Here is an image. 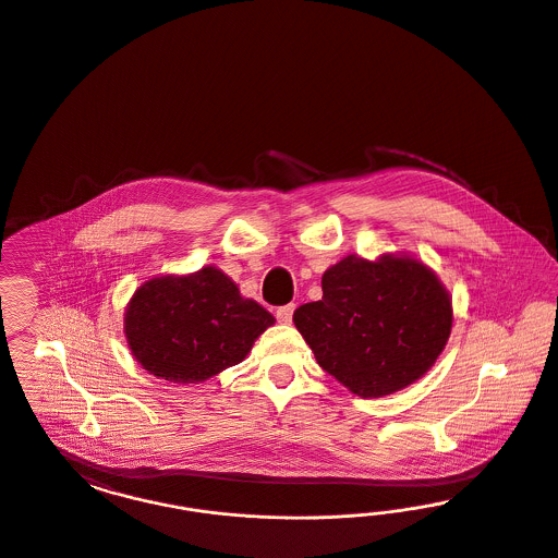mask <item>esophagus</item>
<instances>
[{"instance_id":"34e87169","label":"esophagus","mask_w":558,"mask_h":558,"mask_svg":"<svg viewBox=\"0 0 558 558\" xmlns=\"http://www.w3.org/2000/svg\"><path fill=\"white\" fill-rule=\"evenodd\" d=\"M292 312H294V303L282 305V307H278V312H276V318H278L280 324H291Z\"/></svg>"}]
</instances>
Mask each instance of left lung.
Listing matches in <instances>:
<instances>
[{
  "label": "left lung",
  "instance_id": "8db88e82",
  "mask_svg": "<svg viewBox=\"0 0 558 558\" xmlns=\"http://www.w3.org/2000/svg\"><path fill=\"white\" fill-rule=\"evenodd\" d=\"M322 292L292 322L319 366L360 398L412 385L450 339V292L414 257L347 255L324 271Z\"/></svg>",
  "mask_w": 558,
  "mask_h": 558
}]
</instances>
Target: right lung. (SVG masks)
I'll list each match as a JSON object with an SVG mask.
<instances>
[{"mask_svg": "<svg viewBox=\"0 0 558 558\" xmlns=\"http://www.w3.org/2000/svg\"><path fill=\"white\" fill-rule=\"evenodd\" d=\"M276 319L217 267L160 276L133 292L125 337L144 371L169 383H203L240 364Z\"/></svg>", "mask_w": 558, "mask_h": 558, "instance_id": "add662e5", "label": "right lung"}]
</instances>
